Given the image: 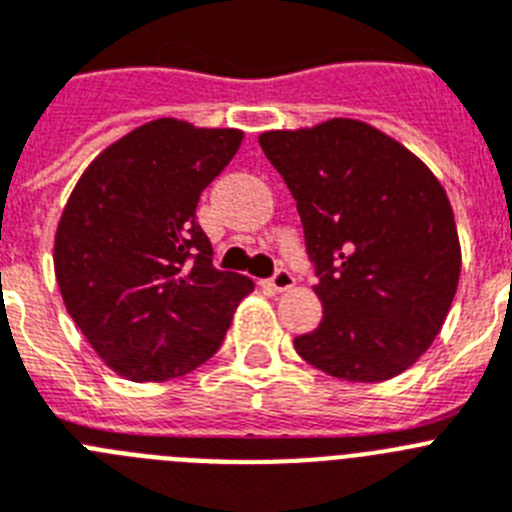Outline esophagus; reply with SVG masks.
Wrapping results in <instances>:
<instances>
[{"mask_svg": "<svg viewBox=\"0 0 512 512\" xmlns=\"http://www.w3.org/2000/svg\"><path fill=\"white\" fill-rule=\"evenodd\" d=\"M265 286L268 288H273V291H291L293 288V275L288 273V270H275V275L273 278H268V281H265Z\"/></svg>", "mask_w": 512, "mask_h": 512, "instance_id": "esophagus-1", "label": "esophagus"}]
</instances>
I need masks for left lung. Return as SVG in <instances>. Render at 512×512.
Masks as SVG:
<instances>
[{
  "label": "left lung",
  "mask_w": 512,
  "mask_h": 512,
  "mask_svg": "<svg viewBox=\"0 0 512 512\" xmlns=\"http://www.w3.org/2000/svg\"><path fill=\"white\" fill-rule=\"evenodd\" d=\"M291 190L324 317L296 353L342 381L376 384L420 361L461 275L453 208L407 146L355 118L260 133Z\"/></svg>",
  "instance_id": "8db88e82"
}]
</instances>
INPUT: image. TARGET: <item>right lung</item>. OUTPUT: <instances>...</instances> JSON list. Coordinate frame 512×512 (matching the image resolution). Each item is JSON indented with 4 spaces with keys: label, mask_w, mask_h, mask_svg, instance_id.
<instances>
[{
    "label": "right lung",
    "mask_w": 512,
    "mask_h": 512,
    "mask_svg": "<svg viewBox=\"0 0 512 512\" xmlns=\"http://www.w3.org/2000/svg\"><path fill=\"white\" fill-rule=\"evenodd\" d=\"M242 139L239 128L157 118L100 151L71 190L53 239L56 283L92 350L123 379L195 371L255 291L250 278L213 268L195 221Z\"/></svg>",
    "instance_id": "add662e5"
}]
</instances>
